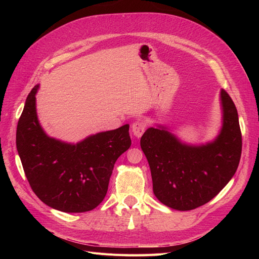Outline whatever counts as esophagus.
Returning <instances> with one entry per match:
<instances>
[{"label": "esophagus", "instance_id": "obj_1", "mask_svg": "<svg viewBox=\"0 0 259 259\" xmlns=\"http://www.w3.org/2000/svg\"><path fill=\"white\" fill-rule=\"evenodd\" d=\"M146 126H147V124H146V122L144 120H138L135 123H133V125H132L133 134H134L135 137L140 138V137L143 136V134H144V132L146 130Z\"/></svg>", "mask_w": 259, "mask_h": 259}]
</instances>
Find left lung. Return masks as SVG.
I'll list each match as a JSON object with an SVG mask.
<instances>
[{
    "label": "left lung",
    "mask_w": 259,
    "mask_h": 259,
    "mask_svg": "<svg viewBox=\"0 0 259 259\" xmlns=\"http://www.w3.org/2000/svg\"><path fill=\"white\" fill-rule=\"evenodd\" d=\"M223 126L213 142L187 145L166 128L149 127L140 147L151 170L153 193L173 209L190 210L204 205L230 182L239 166L242 135L237 108L221 91Z\"/></svg>",
    "instance_id": "1"
}]
</instances>
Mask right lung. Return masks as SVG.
<instances>
[{
	"label": "right lung",
	"mask_w": 259,
	"mask_h": 259,
	"mask_svg": "<svg viewBox=\"0 0 259 259\" xmlns=\"http://www.w3.org/2000/svg\"><path fill=\"white\" fill-rule=\"evenodd\" d=\"M35 85L19 117L16 146L31 189L46 205L83 213L105 199L114 163L131 147L130 125L97 133L77 144L46 135L38 123Z\"/></svg>",
	"instance_id": "add662e5"
}]
</instances>
